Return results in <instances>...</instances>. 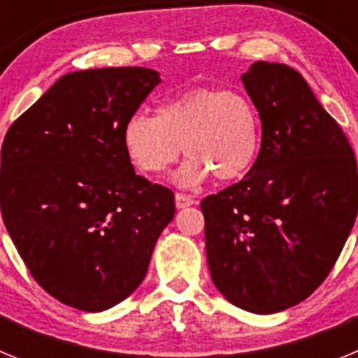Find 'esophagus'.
<instances>
[{"mask_svg": "<svg viewBox=\"0 0 358 358\" xmlns=\"http://www.w3.org/2000/svg\"><path fill=\"white\" fill-rule=\"evenodd\" d=\"M195 204V199L189 197V195H185V194H176V206L179 208V210H182V208H188V206H194Z\"/></svg>", "mask_w": 358, "mask_h": 358, "instance_id": "34e87169", "label": "esophagus"}]
</instances>
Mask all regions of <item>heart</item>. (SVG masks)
Listing matches in <instances>:
<instances>
[{
  "label": "heart",
  "mask_w": 358,
  "mask_h": 358,
  "mask_svg": "<svg viewBox=\"0 0 358 358\" xmlns=\"http://www.w3.org/2000/svg\"><path fill=\"white\" fill-rule=\"evenodd\" d=\"M122 138L129 159L148 176L166 172L185 148L189 157L173 182L194 188L211 173L222 182L245 176L260 152L262 122L240 91L197 87L166 100L157 115L134 113Z\"/></svg>",
  "instance_id": "1"
}]
</instances>
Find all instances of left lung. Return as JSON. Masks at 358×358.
Segmentation results:
<instances>
[{
	"mask_svg": "<svg viewBox=\"0 0 358 358\" xmlns=\"http://www.w3.org/2000/svg\"><path fill=\"white\" fill-rule=\"evenodd\" d=\"M242 84L262 147L242 181L201 202L206 256L227 301L276 314L306 299L339 258L357 218V159L296 69L255 62Z\"/></svg>",
	"mask_w": 358,
	"mask_h": 358,
	"instance_id": "8db88e82",
	"label": "left lung"
}]
</instances>
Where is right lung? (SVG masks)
Returning a JSON list of instances; mask_svg holds the SVG:
<instances>
[{
  "mask_svg": "<svg viewBox=\"0 0 358 358\" xmlns=\"http://www.w3.org/2000/svg\"><path fill=\"white\" fill-rule=\"evenodd\" d=\"M159 82L148 68L68 73L3 140V222L34 280L73 308L131 296L176 215L172 192L136 176L122 138Z\"/></svg>",
  "mask_w": 358,
  "mask_h": 358,
  "instance_id": "right-lung-1",
  "label": "right lung"
}]
</instances>
